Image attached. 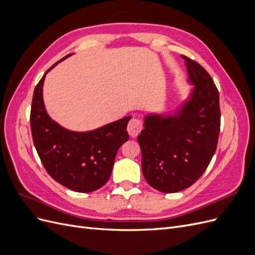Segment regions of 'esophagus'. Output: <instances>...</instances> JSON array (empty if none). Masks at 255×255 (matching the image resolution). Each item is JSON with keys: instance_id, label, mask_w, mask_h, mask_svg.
Listing matches in <instances>:
<instances>
[{"instance_id": "34e87169", "label": "esophagus", "mask_w": 255, "mask_h": 255, "mask_svg": "<svg viewBox=\"0 0 255 255\" xmlns=\"http://www.w3.org/2000/svg\"><path fill=\"white\" fill-rule=\"evenodd\" d=\"M142 129V121L139 118H132L128 125V132L132 137H136Z\"/></svg>"}]
</instances>
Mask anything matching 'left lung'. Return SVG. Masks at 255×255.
Instances as JSON below:
<instances>
[{"label":"left lung","instance_id":"obj_1","mask_svg":"<svg viewBox=\"0 0 255 255\" xmlns=\"http://www.w3.org/2000/svg\"><path fill=\"white\" fill-rule=\"evenodd\" d=\"M182 57L195 85L189 101L171 117L146 116L137 137L145 181L166 194L200 179L216 152L220 132L219 91L212 76L196 60Z\"/></svg>","mask_w":255,"mask_h":255}]
</instances>
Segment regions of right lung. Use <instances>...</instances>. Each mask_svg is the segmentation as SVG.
<instances>
[{"mask_svg": "<svg viewBox=\"0 0 255 255\" xmlns=\"http://www.w3.org/2000/svg\"><path fill=\"white\" fill-rule=\"evenodd\" d=\"M59 61L43 74L34 90L29 117L34 145L44 169L56 182L78 192L95 191L109 181L116 154L128 139L130 116L84 133L57 125L45 112L42 86L45 74Z\"/></svg>", "mask_w": 255, "mask_h": 255, "instance_id": "right-lung-1", "label": "right lung"}]
</instances>
